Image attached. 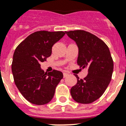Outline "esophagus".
Here are the masks:
<instances>
[{"label":"esophagus","instance_id":"esophagus-1","mask_svg":"<svg viewBox=\"0 0 126 126\" xmlns=\"http://www.w3.org/2000/svg\"><path fill=\"white\" fill-rule=\"evenodd\" d=\"M68 76V73H66V72H64L63 73V78H66V77H67V76Z\"/></svg>","mask_w":126,"mask_h":126}]
</instances>
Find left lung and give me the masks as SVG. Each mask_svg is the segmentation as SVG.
<instances>
[{
    "mask_svg": "<svg viewBox=\"0 0 126 126\" xmlns=\"http://www.w3.org/2000/svg\"><path fill=\"white\" fill-rule=\"evenodd\" d=\"M79 48L78 65L88 68V75L79 79L70 89L73 99L81 104H90L101 97L111 79L113 61L108 47L102 40L83 30L65 31Z\"/></svg>",
    "mask_w": 126,
    "mask_h": 126,
    "instance_id": "1",
    "label": "left lung"
}]
</instances>
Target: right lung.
<instances>
[{
  "label": "right lung",
  "instance_id": "obj_1",
  "mask_svg": "<svg viewBox=\"0 0 126 126\" xmlns=\"http://www.w3.org/2000/svg\"><path fill=\"white\" fill-rule=\"evenodd\" d=\"M65 34L63 31H40L31 34L15 50L11 70L15 83L26 100L36 105L47 104L53 98L63 73L53 70L48 74L40 63L52 54V47Z\"/></svg>",
  "mask_w": 126,
  "mask_h": 126
}]
</instances>
